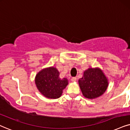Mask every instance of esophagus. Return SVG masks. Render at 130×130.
<instances>
[{"instance_id": "34e87169", "label": "esophagus", "mask_w": 130, "mask_h": 130, "mask_svg": "<svg viewBox=\"0 0 130 130\" xmlns=\"http://www.w3.org/2000/svg\"><path fill=\"white\" fill-rule=\"evenodd\" d=\"M77 80V78L76 77H73V78H71V81L73 82H75Z\"/></svg>"}]
</instances>
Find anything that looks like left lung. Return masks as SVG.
Wrapping results in <instances>:
<instances>
[{"label": "left lung", "mask_w": 130, "mask_h": 130, "mask_svg": "<svg viewBox=\"0 0 130 130\" xmlns=\"http://www.w3.org/2000/svg\"><path fill=\"white\" fill-rule=\"evenodd\" d=\"M78 85L83 96L93 100L104 94L109 86V80L101 68H89L78 80Z\"/></svg>", "instance_id": "8db88e82"}]
</instances>
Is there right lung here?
<instances>
[{
    "instance_id": "1",
    "label": "right lung",
    "mask_w": 130,
    "mask_h": 130,
    "mask_svg": "<svg viewBox=\"0 0 130 130\" xmlns=\"http://www.w3.org/2000/svg\"><path fill=\"white\" fill-rule=\"evenodd\" d=\"M36 86L39 92L49 99H57L61 96L63 90L68 85L67 78H60L59 72L55 67L42 69L36 75Z\"/></svg>"
}]
</instances>
